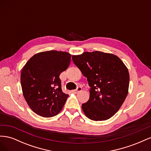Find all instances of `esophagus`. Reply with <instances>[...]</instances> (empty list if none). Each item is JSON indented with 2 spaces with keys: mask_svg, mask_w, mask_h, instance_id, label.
<instances>
[{
  "mask_svg": "<svg viewBox=\"0 0 151 151\" xmlns=\"http://www.w3.org/2000/svg\"><path fill=\"white\" fill-rule=\"evenodd\" d=\"M82 91V88L81 86H79V87H77V89H74V90H73L72 91L74 93H78V92H79V91Z\"/></svg>",
  "mask_w": 151,
  "mask_h": 151,
  "instance_id": "34e87169",
  "label": "esophagus"
}]
</instances>
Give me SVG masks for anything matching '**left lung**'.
<instances>
[{
	"mask_svg": "<svg viewBox=\"0 0 151 151\" xmlns=\"http://www.w3.org/2000/svg\"><path fill=\"white\" fill-rule=\"evenodd\" d=\"M72 60L87 77L90 96L82 109L94 121L106 120L118 111L128 94L129 70L120 58L95 51L74 55Z\"/></svg>",
	"mask_w": 151,
	"mask_h": 151,
	"instance_id": "8db88e82",
	"label": "left lung"
}]
</instances>
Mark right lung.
Segmentation results:
<instances>
[{"label": "right lung", "instance_id": "obj_1", "mask_svg": "<svg viewBox=\"0 0 151 151\" xmlns=\"http://www.w3.org/2000/svg\"><path fill=\"white\" fill-rule=\"evenodd\" d=\"M71 55L55 50L35 55L22 68L21 84L30 108L43 117H52L60 112L68 94L63 93L59 76L70 64Z\"/></svg>", "mask_w": 151, "mask_h": 151}]
</instances>
